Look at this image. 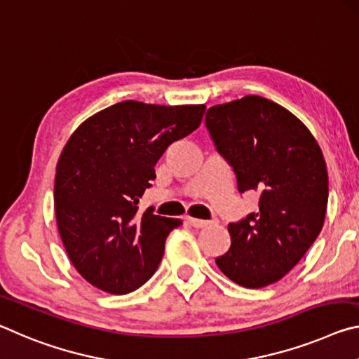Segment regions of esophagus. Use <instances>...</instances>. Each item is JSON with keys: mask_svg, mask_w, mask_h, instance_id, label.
I'll return each mask as SVG.
<instances>
[{"mask_svg": "<svg viewBox=\"0 0 359 359\" xmlns=\"http://www.w3.org/2000/svg\"><path fill=\"white\" fill-rule=\"evenodd\" d=\"M187 222H189V224H191L192 227H197V229H201V227H207L208 224H211V221L197 219V218H187Z\"/></svg>", "mask_w": 359, "mask_h": 359, "instance_id": "34e87169", "label": "esophagus"}]
</instances>
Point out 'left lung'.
I'll use <instances>...</instances> for the list:
<instances>
[{
  "mask_svg": "<svg viewBox=\"0 0 359 359\" xmlns=\"http://www.w3.org/2000/svg\"><path fill=\"white\" fill-rule=\"evenodd\" d=\"M205 126L238 192L259 196V210L227 226L231 248L216 264L237 285H272L302 259L325 222L320 146L294 114L257 95L211 107Z\"/></svg>",
  "mask_w": 359,
  "mask_h": 359,
  "instance_id": "8db88e82",
  "label": "left lung"
}]
</instances>
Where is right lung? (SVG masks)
<instances>
[{
  "label": "right lung",
  "mask_w": 359,
  "mask_h": 359,
  "mask_svg": "<svg viewBox=\"0 0 359 359\" xmlns=\"http://www.w3.org/2000/svg\"><path fill=\"white\" fill-rule=\"evenodd\" d=\"M205 104L116 103L78 127L57 163L54 205L62 242L76 270L111 294L144 285L181 219L138 211L154 167L175 141L201 126Z\"/></svg>",
  "instance_id": "right-lung-1"
}]
</instances>
